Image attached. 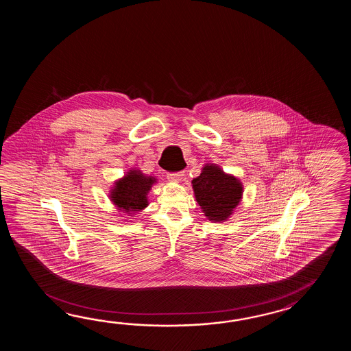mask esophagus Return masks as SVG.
<instances>
[{
  "mask_svg": "<svg viewBox=\"0 0 351 351\" xmlns=\"http://www.w3.org/2000/svg\"><path fill=\"white\" fill-rule=\"evenodd\" d=\"M183 177H184V172L172 173V174H168V176H167V178H168L169 182H176V183L180 182Z\"/></svg>",
  "mask_w": 351,
  "mask_h": 351,
  "instance_id": "34e87169",
  "label": "esophagus"
}]
</instances>
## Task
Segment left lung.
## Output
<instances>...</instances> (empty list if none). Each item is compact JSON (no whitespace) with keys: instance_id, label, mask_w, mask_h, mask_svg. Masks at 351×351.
I'll return each instance as SVG.
<instances>
[{"instance_id":"8db88e82","label":"left lung","mask_w":351,"mask_h":351,"mask_svg":"<svg viewBox=\"0 0 351 351\" xmlns=\"http://www.w3.org/2000/svg\"><path fill=\"white\" fill-rule=\"evenodd\" d=\"M195 201L209 221L223 222L239 206L243 186L239 179L224 173L218 165H206L192 180Z\"/></svg>"}]
</instances>
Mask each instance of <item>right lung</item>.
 Returning a JSON list of instances; mask_svg holds the SVG:
<instances>
[{"label": "right lung", "mask_w": 351, "mask_h": 351, "mask_svg": "<svg viewBox=\"0 0 351 351\" xmlns=\"http://www.w3.org/2000/svg\"><path fill=\"white\" fill-rule=\"evenodd\" d=\"M157 179L145 176L138 169L129 172L115 182L110 191V199L123 213H136L148 206V193Z\"/></svg>", "instance_id": "right-lung-1"}]
</instances>
